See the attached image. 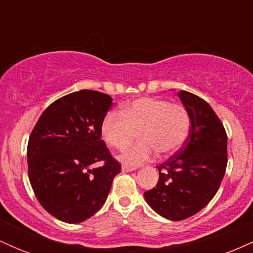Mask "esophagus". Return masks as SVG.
<instances>
[{
    "label": "esophagus",
    "instance_id": "esophagus-1",
    "mask_svg": "<svg viewBox=\"0 0 253 253\" xmlns=\"http://www.w3.org/2000/svg\"><path fill=\"white\" fill-rule=\"evenodd\" d=\"M121 170H123V172H130V171L134 170V168H129V167H127V165H123Z\"/></svg>",
    "mask_w": 253,
    "mask_h": 253
}]
</instances>
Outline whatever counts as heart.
<instances>
[{
	"mask_svg": "<svg viewBox=\"0 0 253 253\" xmlns=\"http://www.w3.org/2000/svg\"><path fill=\"white\" fill-rule=\"evenodd\" d=\"M136 130L140 141L120 156L130 167L150 161L155 151L168 156L178 150L189 134V113L182 104L164 98L141 97L125 104L121 113H108L101 125L103 139L114 149L127 146Z\"/></svg>",
	"mask_w": 253,
	"mask_h": 253,
	"instance_id": "obj_1",
	"label": "heart"
}]
</instances>
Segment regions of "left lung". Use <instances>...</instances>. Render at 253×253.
Returning <instances> with one entry per match:
<instances>
[{"label": "left lung", "instance_id": "1", "mask_svg": "<svg viewBox=\"0 0 253 253\" xmlns=\"http://www.w3.org/2000/svg\"><path fill=\"white\" fill-rule=\"evenodd\" d=\"M190 117V132L175 155L159 164V179L144 193L147 205L165 219L179 221L205 208L219 189L227 167V135L213 108L181 90Z\"/></svg>", "mask_w": 253, "mask_h": 253}]
</instances>
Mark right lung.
Segmentation results:
<instances>
[{
  "label": "right lung",
  "mask_w": 253,
  "mask_h": 253,
  "mask_svg": "<svg viewBox=\"0 0 253 253\" xmlns=\"http://www.w3.org/2000/svg\"><path fill=\"white\" fill-rule=\"evenodd\" d=\"M113 98L80 90L50 104L32 130L28 177L43 210L60 221H85L106 202L121 165L101 139ZM97 161L100 168L91 169Z\"/></svg>",
  "instance_id": "right-lung-1"
}]
</instances>
